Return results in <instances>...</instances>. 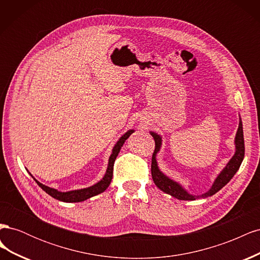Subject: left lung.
<instances>
[{
    "label": "left lung",
    "instance_id": "8db88e82",
    "mask_svg": "<svg viewBox=\"0 0 260 260\" xmlns=\"http://www.w3.org/2000/svg\"><path fill=\"white\" fill-rule=\"evenodd\" d=\"M151 135L155 141V149H154V153L152 156V168H151L152 178H153L154 183L156 184L157 187L160 188L162 192L174 196V198H176L178 200H182V201H194L195 199H199V198H203V199L208 198V196L214 195L219 190H221V188L233 178V176L237 174V171L239 170L241 164L243 161L244 154H245V145H244V136H243V125H242V121L240 120L237 137H235V147H237V149H235L234 156L232 157L231 160L228 162L225 168L221 171V174L217 177V179L215 180V182H214V184H212L210 190L201 196H194V195L188 194L182 186L178 184L177 182H175V181L169 179L168 177L165 176L162 172L158 169V166H157V161H156V154L160 148L161 138L154 132H151Z\"/></svg>",
    "mask_w": 260,
    "mask_h": 260
}]
</instances>
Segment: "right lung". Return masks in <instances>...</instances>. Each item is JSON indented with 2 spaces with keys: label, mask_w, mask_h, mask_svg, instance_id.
Listing matches in <instances>:
<instances>
[{
  "label": "right lung",
  "mask_w": 260,
  "mask_h": 260,
  "mask_svg": "<svg viewBox=\"0 0 260 260\" xmlns=\"http://www.w3.org/2000/svg\"><path fill=\"white\" fill-rule=\"evenodd\" d=\"M135 132L133 130H129L128 132H125L124 135L119 139V141L116 143V145L113 148V153L109 157V161H108V167L106 170V174L104 176V178L102 179L100 182H98L96 184H94L90 187H86V188H81V190H76V191H70V192H59L57 190H55V188L49 187L46 186L42 183L39 182L36 179V182L38 183V185L40 186L44 192L48 193L49 195H51L52 198L56 199L60 202H66V203H78V202H82L88 200L92 196H95L102 192H104L106 188L108 187V185L111 184L112 182V179H113V170H114V162L116 157L118 156L120 152V148L123 145L124 141L127 140L132 133Z\"/></svg>",
  "instance_id": "1"
}]
</instances>
